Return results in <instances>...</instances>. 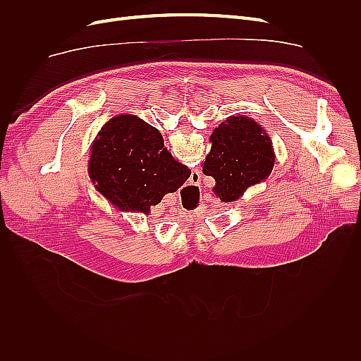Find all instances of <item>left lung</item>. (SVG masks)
<instances>
[{"label":"left lung","mask_w":361,"mask_h":361,"mask_svg":"<svg viewBox=\"0 0 361 361\" xmlns=\"http://www.w3.org/2000/svg\"><path fill=\"white\" fill-rule=\"evenodd\" d=\"M212 149L203 173L216 182L221 202L238 200L250 185L267 179L274 167V150L264 129L250 117H228L214 129Z\"/></svg>","instance_id":"8db88e82"}]
</instances>
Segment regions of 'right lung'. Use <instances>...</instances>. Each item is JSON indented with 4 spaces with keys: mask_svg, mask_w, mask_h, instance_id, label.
Instances as JSON below:
<instances>
[{
    "mask_svg": "<svg viewBox=\"0 0 361 361\" xmlns=\"http://www.w3.org/2000/svg\"><path fill=\"white\" fill-rule=\"evenodd\" d=\"M89 171L96 188L118 209L143 214L164 194L178 191L191 173L171 158L157 128L129 114L111 118L101 129Z\"/></svg>",
    "mask_w": 361,
    "mask_h": 361,
    "instance_id": "add662e5",
    "label": "right lung"
}]
</instances>
